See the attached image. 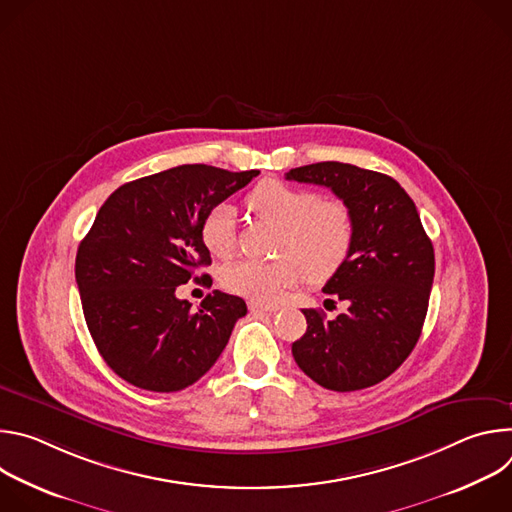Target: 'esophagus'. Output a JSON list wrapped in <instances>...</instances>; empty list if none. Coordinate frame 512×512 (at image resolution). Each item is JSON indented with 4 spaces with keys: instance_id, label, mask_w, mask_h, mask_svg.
<instances>
[{
    "instance_id": "1",
    "label": "esophagus",
    "mask_w": 512,
    "mask_h": 512,
    "mask_svg": "<svg viewBox=\"0 0 512 512\" xmlns=\"http://www.w3.org/2000/svg\"><path fill=\"white\" fill-rule=\"evenodd\" d=\"M249 310H257V312H277L279 306H277V304H267V302L251 300V302H249Z\"/></svg>"
}]
</instances>
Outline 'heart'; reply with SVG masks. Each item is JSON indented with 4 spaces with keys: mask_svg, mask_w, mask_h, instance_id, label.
<instances>
[{
    "mask_svg": "<svg viewBox=\"0 0 512 512\" xmlns=\"http://www.w3.org/2000/svg\"><path fill=\"white\" fill-rule=\"evenodd\" d=\"M247 206L263 221L281 229L275 261L241 259L227 265L221 283L233 294L259 302L277 300L283 289L330 279L348 259L354 241V221L346 204L322 200L320 194L287 186L279 180L257 184ZM200 239L214 257H229L235 249V214L229 204L210 208L200 225Z\"/></svg>",
    "mask_w": 512,
    "mask_h": 512,
    "instance_id": "obj_1",
    "label": "heart"
}]
</instances>
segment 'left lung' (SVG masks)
Masks as SVG:
<instances>
[{"mask_svg":"<svg viewBox=\"0 0 512 512\" xmlns=\"http://www.w3.org/2000/svg\"><path fill=\"white\" fill-rule=\"evenodd\" d=\"M285 178L330 188L354 221L350 255L324 285V294L346 302L348 310L334 320L304 310L308 330L291 344V354L324 389L373 387L401 367L421 336L433 245L413 200L387 174L320 162L289 170Z\"/></svg>","mask_w":512,"mask_h":512,"instance_id":"1","label":"left lung"}]
</instances>
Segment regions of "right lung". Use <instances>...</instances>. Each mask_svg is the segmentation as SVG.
<instances>
[{
	"instance_id": "right-lung-1",
	"label": "right lung",
	"mask_w": 512,
	"mask_h": 512,
	"mask_svg": "<svg viewBox=\"0 0 512 512\" xmlns=\"http://www.w3.org/2000/svg\"><path fill=\"white\" fill-rule=\"evenodd\" d=\"M255 176L259 170L184 164L119 186L99 208L75 277L95 346L123 381L182 391L225 350L245 302L216 289L192 310L176 287L210 265L200 239L206 212ZM196 281L212 285L210 275Z\"/></svg>"
}]
</instances>
